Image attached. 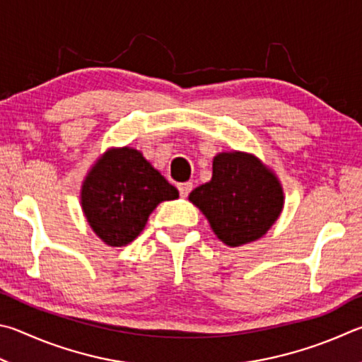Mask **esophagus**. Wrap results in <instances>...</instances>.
Listing matches in <instances>:
<instances>
[{
    "label": "esophagus",
    "mask_w": 362,
    "mask_h": 362,
    "mask_svg": "<svg viewBox=\"0 0 362 362\" xmlns=\"http://www.w3.org/2000/svg\"><path fill=\"white\" fill-rule=\"evenodd\" d=\"M192 187H194V185H192L191 181H187V182H181V185H177V191H180L181 197H187V195L191 194Z\"/></svg>",
    "instance_id": "esophagus-1"
}]
</instances>
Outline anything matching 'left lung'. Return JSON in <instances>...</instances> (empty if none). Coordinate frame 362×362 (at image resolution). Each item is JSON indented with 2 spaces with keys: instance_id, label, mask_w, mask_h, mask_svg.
<instances>
[{
  "instance_id": "1",
  "label": "left lung",
  "mask_w": 362,
  "mask_h": 362,
  "mask_svg": "<svg viewBox=\"0 0 362 362\" xmlns=\"http://www.w3.org/2000/svg\"><path fill=\"white\" fill-rule=\"evenodd\" d=\"M189 200L210 221L221 242L240 246L261 238L283 210V189L259 158L223 152L213 160L210 182L195 187Z\"/></svg>"
}]
</instances>
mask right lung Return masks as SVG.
Segmentation results:
<instances>
[{"label":"right lung","instance_id":"obj_1","mask_svg":"<svg viewBox=\"0 0 362 362\" xmlns=\"http://www.w3.org/2000/svg\"><path fill=\"white\" fill-rule=\"evenodd\" d=\"M177 195L176 187L141 152L112 149L87 175L82 186V210L106 245L124 246L139 235L160 202L177 199Z\"/></svg>","mask_w":362,"mask_h":362}]
</instances>
